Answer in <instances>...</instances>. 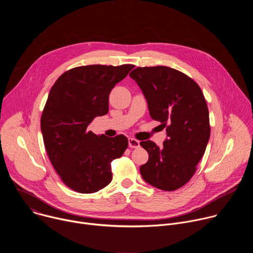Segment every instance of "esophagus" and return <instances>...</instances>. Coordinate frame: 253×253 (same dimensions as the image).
Instances as JSON below:
<instances>
[{
	"label": "esophagus",
	"instance_id": "esophagus-1",
	"mask_svg": "<svg viewBox=\"0 0 253 253\" xmlns=\"http://www.w3.org/2000/svg\"><path fill=\"white\" fill-rule=\"evenodd\" d=\"M128 143L130 148H138L140 146V142L134 138H129Z\"/></svg>",
	"mask_w": 253,
	"mask_h": 253
}]
</instances>
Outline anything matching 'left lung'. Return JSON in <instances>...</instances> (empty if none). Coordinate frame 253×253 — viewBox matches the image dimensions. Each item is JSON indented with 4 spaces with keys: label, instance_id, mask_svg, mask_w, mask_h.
<instances>
[{
    "label": "left lung",
    "instance_id": "left-lung-1",
    "mask_svg": "<svg viewBox=\"0 0 253 253\" xmlns=\"http://www.w3.org/2000/svg\"><path fill=\"white\" fill-rule=\"evenodd\" d=\"M130 77L145 96L151 118L167 134L161 147L150 140L140 142L149 154L140 173L150 185L174 191L191 179L205 152L210 137L205 98L195 81L169 67H138Z\"/></svg>",
    "mask_w": 253,
    "mask_h": 253
}]
</instances>
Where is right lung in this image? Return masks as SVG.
Listing matches in <instances>:
<instances>
[{"label": "right lung", "mask_w": 253, "mask_h": 253, "mask_svg": "<svg viewBox=\"0 0 253 253\" xmlns=\"http://www.w3.org/2000/svg\"><path fill=\"white\" fill-rule=\"evenodd\" d=\"M134 65H89L68 70L55 82L41 117L49 159L62 181L79 193L111 182V162L128 147L124 135L97 136L88 126L109 111V94Z\"/></svg>", "instance_id": "right-lung-1"}]
</instances>
